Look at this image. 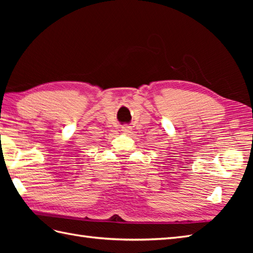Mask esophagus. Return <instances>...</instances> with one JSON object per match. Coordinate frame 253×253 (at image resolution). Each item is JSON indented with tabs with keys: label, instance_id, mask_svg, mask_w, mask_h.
I'll list each match as a JSON object with an SVG mask.
<instances>
[{
	"label": "esophagus",
	"instance_id": "esophagus-1",
	"mask_svg": "<svg viewBox=\"0 0 253 253\" xmlns=\"http://www.w3.org/2000/svg\"><path fill=\"white\" fill-rule=\"evenodd\" d=\"M131 126H129V125H124V126H122V131L123 132H125V133H129L130 131H131Z\"/></svg>",
	"mask_w": 253,
	"mask_h": 253
}]
</instances>
